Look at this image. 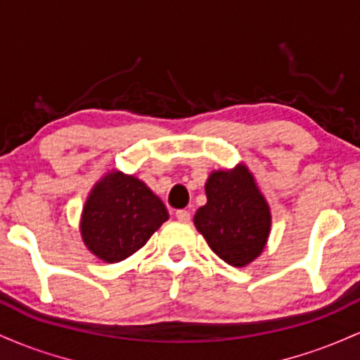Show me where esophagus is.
Here are the masks:
<instances>
[{
  "mask_svg": "<svg viewBox=\"0 0 360 360\" xmlns=\"http://www.w3.org/2000/svg\"><path fill=\"white\" fill-rule=\"evenodd\" d=\"M176 218L179 221H189V220H191V213H189L188 210H177Z\"/></svg>",
  "mask_w": 360,
  "mask_h": 360,
  "instance_id": "obj_1",
  "label": "esophagus"
}]
</instances>
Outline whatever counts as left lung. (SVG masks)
<instances>
[{"label": "left lung", "mask_w": 360, "mask_h": 360, "mask_svg": "<svg viewBox=\"0 0 360 360\" xmlns=\"http://www.w3.org/2000/svg\"><path fill=\"white\" fill-rule=\"evenodd\" d=\"M206 205L194 226L210 249L233 267H245L262 254L271 232V210L243 164L213 171L205 184Z\"/></svg>", "instance_id": "obj_1"}]
</instances>
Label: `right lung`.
I'll use <instances>...</instances> for the list:
<instances>
[{
	"label": "right lung",
	"mask_w": 360,
	"mask_h": 360,
	"mask_svg": "<svg viewBox=\"0 0 360 360\" xmlns=\"http://www.w3.org/2000/svg\"><path fill=\"white\" fill-rule=\"evenodd\" d=\"M169 218L160 198L135 176L110 171L94 184L81 214L82 242L105 262L130 257Z\"/></svg>",
	"instance_id": "1"
}]
</instances>
